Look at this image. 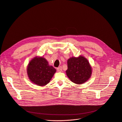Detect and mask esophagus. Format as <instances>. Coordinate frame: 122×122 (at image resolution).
<instances>
[{"mask_svg":"<svg viewBox=\"0 0 122 122\" xmlns=\"http://www.w3.org/2000/svg\"><path fill=\"white\" fill-rule=\"evenodd\" d=\"M57 71L58 72H62V67H59L57 68Z\"/></svg>","mask_w":122,"mask_h":122,"instance_id":"1","label":"esophagus"}]
</instances>
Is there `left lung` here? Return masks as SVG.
Listing matches in <instances>:
<instances>
[{"instance_id":"8db88e82","label":"left lung","mask_w":122,"mask_h":122,"mask_svg":"<svg viewBox=\"0 0 122 122\" xmlns=\"http://www.w3.org/2000/svg\"><path fill=\"white\" fill-rule=\"evenodd\" d=\"M68 69L66 71L70 80L77 84L87 81L92 74L91 67L88 61L82 56L72 57L67 61Z\"/></svg>"}]
</instances>
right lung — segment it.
Listing matches in <instances>:
<instances>
[{"label":"right lung","instance_id":"right-lung-1","mask_svg":"<svg viewBox=\"0 0 122 122\" xmlns=\"http://www.w3.org/2000/svg\"><path fill=\"white\" fill-rule=\"evenodd\" d=\"M27 70L30 81L40 86L49 83L56 71L53 67L49 66L48 61L42 57H36L32 59Z\"/></svg>","mask_w":122,"mask_h":122}]
</instances>
